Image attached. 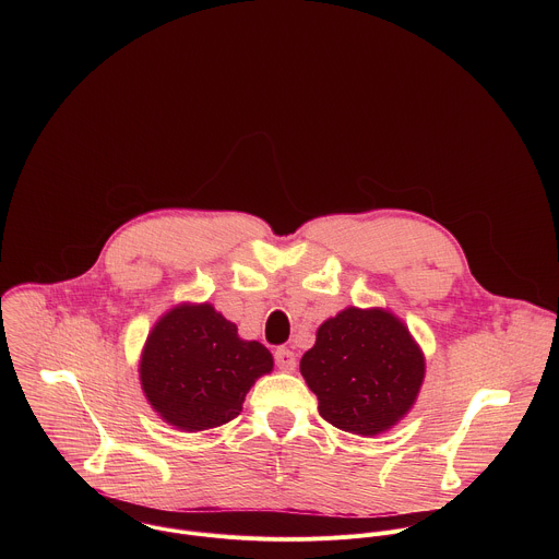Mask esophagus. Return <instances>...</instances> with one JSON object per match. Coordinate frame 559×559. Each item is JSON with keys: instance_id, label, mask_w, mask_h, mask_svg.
I'll return each instance as SVG.
<instances>
[{"instance_id": "obj_1", "label": "esophagus", "mask_w": 559, "mask_h": 559, "mask_svg": "<svg viewBox=\"0 0 559 559\" xmlns=\"http://www.w3.org/2000/svg\"><path fill=\"white\" fill-rule=\"evenodd\" d=\"M274 360H276L278 369H283V371H294V367H296V356L287 347H278L274 352Z\"/></svg>"}]
</instances>
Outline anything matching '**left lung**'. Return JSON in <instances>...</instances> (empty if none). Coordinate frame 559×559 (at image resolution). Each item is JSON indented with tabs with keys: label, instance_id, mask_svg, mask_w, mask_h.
<instances>
[{
	"label": "left lung",
	"instance_id": "1",
	"mask_svg": "<svg viewBox=\"0 0 559 559\" xmlns=\"http://www.w3.org/2000/svg\"><path fill=\"white\" fill-rule=\"evenodd\" d=\"M300 373L330 425L376 436L414 405L425 378V358L395 316L349 307L318 328L300 358Z\"/></svg>",
	"mask_w": 559,
	"mask_h": 559
}]
</instances>
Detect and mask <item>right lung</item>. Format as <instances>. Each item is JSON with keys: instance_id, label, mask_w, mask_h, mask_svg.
I'll use <instances>...</instances> for the list:
<instances>
[{"instance_id": "add662e5", "label": "right lung", "mask_w": 559, "mask_h": 559, "mask_svg": "<svg viewBox=\"0 0 559 559\" xmlns=\"http://www.w3.org/2000/svg\"><path fill=\"white\" fill-rule=\"evenodd\" d=\"M272 367L267 347L238 338L236 325L203 302L175 307L154 325L139 371L166 423L203 431L241 414L246 393Z\"/></svg>"}]
</instances>
